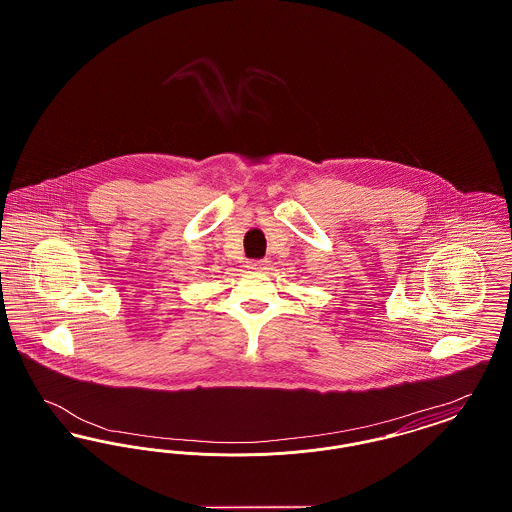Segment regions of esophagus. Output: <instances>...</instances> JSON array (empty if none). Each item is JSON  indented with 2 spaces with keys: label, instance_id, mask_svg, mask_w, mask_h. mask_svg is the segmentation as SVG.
<instances>
[{
  "label": "esophagus",
  "instance_id": "1",
  "mask_svg": "<svg viewBox=\"0 0 512 512\" xmlns=\"http://www.w3.org/2000/svg\"><path fill=\"white\" fill-rule=\"evenodd\" d=\"M247 268H251V270H265L267 268V261H249Z\"/></svg>",
  "mask_w": 512,
  "mask_h": 512
}]
</instances>
